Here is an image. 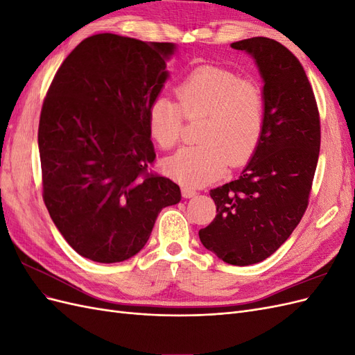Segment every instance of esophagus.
Listing matches in <instances>:
<instances>
[{
    "mask_svg": "<svg viewBox=\"0 0 355 355\" xmlns=\"http://www.w3.org/2000/svg\"><path fill=\"white\" fill-rule=\"evenodd\" d=\"M197 194H198V192L196 189H191L188 187L182 188V196H184L185 198H194V197H197Z\"/></svg>",
    "mask_w": 355,
    "mask_h": 355,
    "instance_id": "esophagus-1",
    "label": "esophagus"
}]
</instances>
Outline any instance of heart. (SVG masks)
Here are the masks:
<instances>
[{"instance_id":"heart-1","label":"heart","mask_w":355,"mask_h":355,"mask_svg":"<svg viewBox=\"0 0 355 355\" xmlns=\"http://www.w3.org/2000/svg\"><path fill=\"white\" fill-rule=\"evenodd\" d=\"M178 103L161 94L148 108V130L163 148H173L182 136L184 115L204 116L198 141L164 161V171L187 187H201L219 178L228 166H239L259 144L266 120L263 92L257 84L216 67L196 69L176 87Z\"/></svg>"}]
</instances>
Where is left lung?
Listing matches in <instances>:
<instances>
[{"mask_svg": "<svg viewBox=\"0 0 355 355\" xmlns=\"http://www.w3.org/2000/svg\"><path fill=\"white\" fill-rule=\"evenodd\" d=\"M254 59L263 80L265 128L239 179L210 191L216 218L200 230L202 245L245 266L270 257L302 219L320 154V115L297 58L280 42H232Z\"/></svg>", "mask_w": 355, "mask_h": 355, "instance_id": "obj_1", "label": "left lung"}]
</instances>
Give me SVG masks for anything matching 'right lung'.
I'll list each match as a JSON object with an SVG mask.
<instances>
[{
  "label": "right lung",
  "mask_w": 355,
  "mask_h": 355,
  "mask_svg": "<svg viewBox=\"0 0 355 355\" xmlns=\"http://www.w3.org/2000/svg\"><path fill=\"white\" fill-rule=\"evenodd\" d=\"M173 42L115 34L83 40L42 103V198L78 254L123 262L144 249L158 213L180 201L173 180L148 173L155 151L148 108L168 72Z\"/></svg>",
  "instance_id": "1"
}]
</instances>
